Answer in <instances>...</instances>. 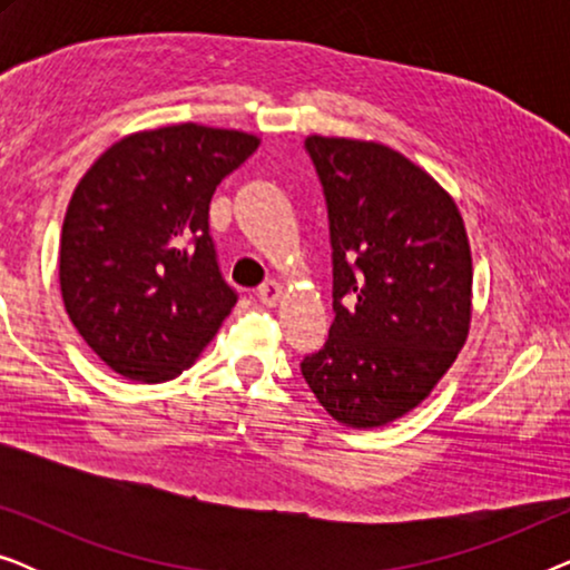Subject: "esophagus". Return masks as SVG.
Here are the masks:
<instances>
[{
  "instance_id": "1",
  "label": "esophagus",
  "mask_w": 570,
  "mask_h": 570,
  "mask_svg": "<svg viewBox=\"0 0 570 570\" xmlns=\"http://www.w3.org/2000/svg\"><path fill=\"white\" fill-rule=\"evenodd\" d=\"M256 295H259V301L264 303V306H277V301L283 298V285L275 283V279H267V283L259 285Z\"/></svg>"
}]
</instances>
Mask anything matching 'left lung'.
Segmentation results:
<instances>
[{"label":"left lung","instance_id":"1","mask_svg":"<svg viewBox=\"0 0 570 570\" xmlns=\"http://www.w3.org/2000/svg\"><path fill=\"white\" fill-rule=\"evenodd\" d=\"M332 244L334 322L301 373L340 423L379 428L431 394L470 332L472 256L454 199L392 147L308 137Z\"/></svg>","mask_w":570,"mask_h":570}]
</instances>
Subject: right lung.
Wrapping results in <instances>:
<instances>
[{"label":"right lung","instance_id":"right-lung-1","mask_svg":"<svg viewBox=\"0 0 570 570\" xmlns=\"http://www.w3.org/2000/svg\"><path fill=\"white\" fill-rule=\"evenodd\" d=\"M259 139L176 124L100 155L69 199L59 246L61 298L92 353L145 384L189 368L238 293L209 236V199Z\"/></svg>","mask_w":570,"mask_h":570}]
</instances>
